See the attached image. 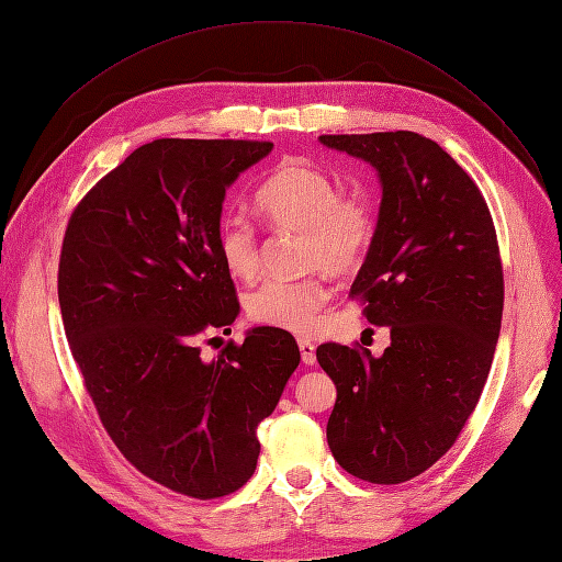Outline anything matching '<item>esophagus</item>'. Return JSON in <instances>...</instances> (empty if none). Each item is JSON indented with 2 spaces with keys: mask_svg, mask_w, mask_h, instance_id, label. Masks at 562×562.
Masks as SVG:
<instances>
[{
  "mask_svg": "<svg viewBox=\"0 0 562 562\" xmlns=\"http://www.w3.org/2000/svg\"><path fill=\"white\" fill-rule=\"evenodd\" d=\"M300 356L304 366H314L316 363V347L310 342V339H297Z\"/></svg>",
  "mask_w": 562,
  "mask_h": 562,
  "instance_id": "34e87169",
  "label": "esophagus"
}]
</instances>
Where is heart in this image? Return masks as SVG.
Instances as JSON below:
<instances>
[{"mask_svg":"<svg viewBox=\"0 0 562 562\" xmlns=\"http://www.w3.org/2000/svg\"><path fill=\"white\" fill-rule=\"evenodd\" d=\"M255 209L277 232H302V267L316 269L300 279H267L246 297L248 316L267 328L310 335L321 326L333 277L359 271L375 246L378 213L361 192H342L330 173L302 161H288L255 192ZM217 255L234 279L260 271V234L248 217L229 213L215 232Z\"/></svg>","mask_w":562,"mask_h":562,"instance_id":"heart-1","label":"heart"}]
</instances>
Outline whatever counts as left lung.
Instances as JSON below:
<instances>
[{"mask_svg": "<svg viewBox=\"0 0 562 562\" xmlns=\"http://www.w3.org/2000/svg\"><path fill=\"white\" fill-rule=\"evenodd\" d=\"M318 140L380 173L375 246L349 297L391 330L380 359L361 345L316 349L337 386L328 446L356 479L396 485L454 446L483 394L504 310L497 232L479 184L424 135Z\"/></svg>", "mask_w": 562, "mask_h": 562, "instance_id": "8db88e82", "label": "left lung"}]
</instances>
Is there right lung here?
Segmentation results:
<instances>
[{
    "label": "right lung",
    "instance_id": "1",
    "mask_svg": "<svg viewBox=\"0 0 562 562\" xmlns=\"http://www.w3.org/2000/svg\"><path fill=\"white\" fill-rule=\"evenodd\" d=\"M271 147L147 143L91 187L63 236L58 302L83 389L119 452L194 499L248 483L258 424L300 363L279 328L201 356L241 312L215 244L225 190Z\"/></svg>",
    "mask_w": 562,
    "mask_h": 562
}]
</instances>
